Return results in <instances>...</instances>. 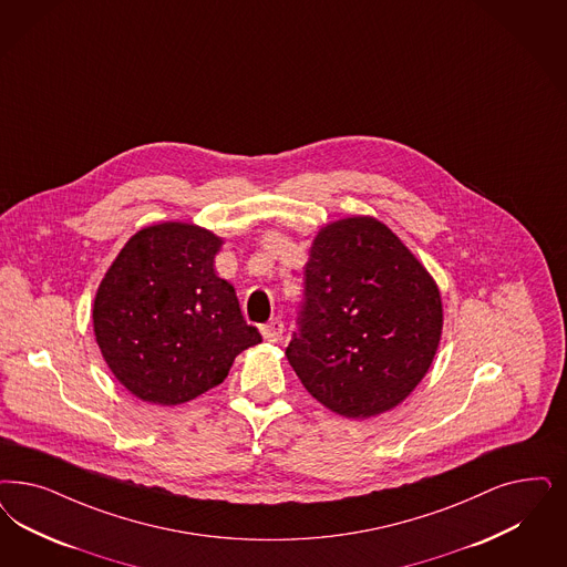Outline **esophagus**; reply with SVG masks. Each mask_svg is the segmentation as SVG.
Returning <instances> with one entry per match:
<instances>
[{
	"instance_id": "esophagus-1",
	"label": "esophagus",
	"mask_w": 567,
	"mask_h": 567,
	"mask_svg": "<svg viewBox=\"0 0 567 567\" xmlns=\"http://www.w3.org/2000/svg\"><path fill=\"white\" fill-rule=\"evenodd\" d=\"M282 332H285V324H282L280 318H274L268 324L261 327V337H264L266 341H270V343L280 341V339H282Z\"/></svg>"
}]
</instances>
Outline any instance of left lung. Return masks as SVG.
Instances as JSON below:
<instances>
[{
	"instance_id": "obj_1",
	"label": "left lung",
	"mask_w": 567,
	"mask_h": 567,
	"mask_svg": "<svg viewBox=\"0 0 567 567\" xmlns=\"http://www.w3.org/2000/svg\"><path fill=\"white\" fill-rule=\"evenodd\" d=\"M299 329L287 348L303 388L332 412L391 411L430 371L442 337L437 285L374 217H346L313 238Z\"/></svg>"
}]
</instances>
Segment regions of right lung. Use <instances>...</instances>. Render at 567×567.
I'll list each match as a JSON object with an SVG mask.
<instances>
[{
    "label": "right lung",
    "instance_id": "obj_1",
    "mask_svg": "<svg viewBox=\"0 0 567 567\" xmlns=\"http://www.w3.org/2000/svg\"><path fill=\"white\" fill-rule=\"evenodd\" d=\"M221 238L182 221L132 236L94 299L100 352L136 398L176 406L219 385L236 355L261 343L235 287L215 274Z\"/></svg>",
    "mask_w": 567,
    "mask_h": 567
}]
</instances>
